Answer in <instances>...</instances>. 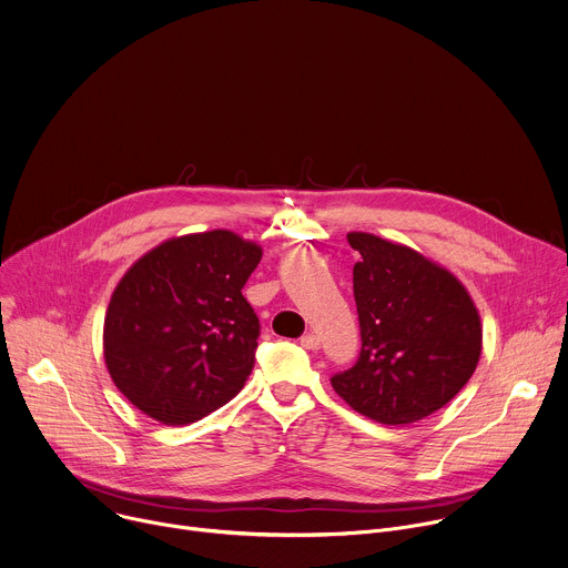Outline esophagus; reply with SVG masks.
<instances>
[{"label":"esophagus","instance_id":"1","mask_svg":"<svg viewBox=\"0 0 568 568\" xmlns=\"http://www.w3.org/2000/svg\"><path fill=\"white\" fill-rule=\"evenodd\" d=\"M301 347H305V349H312V352H316V349L321 347V338H318L316 334H305V336L301 338Z\"/></svg>","mask_w":568,"mask_h":568}]
</instances>
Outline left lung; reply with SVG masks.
I'll list each match as a JSON object with an SVG mask.
<instances>
[{
	"label": "left lung",
	"instance_id": "1",
	"mask_svg": "<svg viewBox=\"0 0 568 568\" xmlns=\"http://www.w3.org/2000/svg\"><path fill=\"white\" fill-rule=\"evenodd\" d=\"M361 356L332 376L334 392L383 425H409L445 407L474 376L483 323L467 287L420 252L349 232Z\"/></svg>",
	"mask_w": 568,
	"mask_h": 568
}]
</instances>
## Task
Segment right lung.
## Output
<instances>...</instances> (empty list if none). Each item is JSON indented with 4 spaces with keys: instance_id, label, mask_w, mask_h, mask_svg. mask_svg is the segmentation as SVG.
Here are the masks:
<instances>
[{
    "instance_id": "right-lung-1",
    "label": "right lung",
    "mask_w": 568,
    "mask_h": 568,
    "mask_svg": "<svg viewBox=\"0 0 568 568\" xmlns=\"http://www.w3.org/2000/svg\"><path fill=\"white\" fill-rule=\"evenodd\" d=\"M263 256L230 230L168 239L116 283L103 358L116 389L161 425H190L230 403L258 347L241 294Z\"/></svg>"
}]
</instances>
